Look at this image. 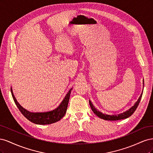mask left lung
<instances>
[{
    "label": "left lung",
    "instance_id": "8db88e82",
    "mask_svg": "<svg viewBox=\"0 0 153 153\" xmlns=\"http://www.w3.org/2000/svg\"><path fill=\"white\" fill-rule=\"evenodd\" d=\"M142 93L143 92L141 93L140 96L139 98H138V100L136 101L135 103L133 105V106H132L130 108H129L128 110H127L125 112L121 113V114H112V115H108V114H103L102 112H100L99 110H97L94 106L92 105V103H91V101L89 100V105L91 107V109L97 116H98L100 118L103 119L104 120H106V121H117V120H121V119H126L129 117H130L131 115L135 112V111L136 110L137 106L139 104L140 101L141 100L142 96Z\"/></svg>",
    "mask_w": 153,
    "mask_h": 153
}]
</instances>
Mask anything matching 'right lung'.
I'll return each instance as SVG.
<instances>
[{"instance_id": "right-lung-1", "label": "right lung", "mask_w": 153, "mask_h": 153, "mask_svg": "<svg viewBox=\"0 0 153 153\" xmlns=\"http://www.w3.org/2000/svg\"><path fill=\"white\" fill-rule=\"evenodd\" d=\"M71 90L72 88L69 89L65 97L61 101V103L59 104L57 108L52 110L47 111V112H32L24 108L18 102L15 96H14L12 87H11V92L13 100L21 113L30 122L36 124L41 125L50 124L56 123L60 121L64 116L68 108L69 96H70Z\"/></svg>"}]
</instances>
